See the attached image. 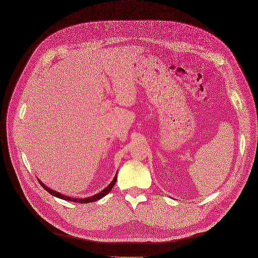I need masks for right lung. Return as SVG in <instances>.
<instances>
[{
	"label": "right lung",
	"instance_id": "obj_1",
	"mask_svg": "<svg viewBox=\"0 0 258 258\" xmlns=\"http://www.w3.org/2000/svg\"><path fill=\"white\" fill-rule=\"evenodd\" d=\"M116 178H117V172H116L114 178L112 179V181L107 185V187H105V188H104L103 190H101L100 192H98V194H96V195H94V196H92V197H90V198H86V199H74V198H70V197L63 196V195H61V194H59V192H57V191H55V190H53V189L47 187V186H46L45 184H43V182L40 181L38 178H37V180H38V182L40 183V185H41L47 192H49L51 196H53V197H55V198H58V199H61V200H64V201L74 202V203H79V204H88V203L96 202V201H98V200L104 198L107 194H109L110 190L112 189V187L114 186L115 182H116Z\"/></svg>",
	"mask_w": 258,
	"mask_h": 258
}]
</instances>
